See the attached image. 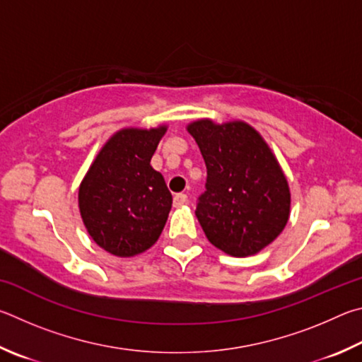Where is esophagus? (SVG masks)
Returning <instances> with one entry per match:
<instances>
[{"mask_svg":"<svg viewBox=\"0 0 362 362\" xmlns=\"http://www.w3.org/2000/svg\"><path fill=\"white\" fill-rule=\"evenodd\" d=\"M187 202V195L186 194H176L175 195V199H173V205L175 206H181V205H185Z\"/></svg>","mask_w":362,"mask_h":362,"instance_id":"1","label":"esophagus"}]
</instances>
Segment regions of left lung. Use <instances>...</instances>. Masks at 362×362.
<instances>
[{"instance_id":"1","label":"left lung","mask_w":362,"mask_h":362,"mask_svg":"<svg viewBox=\"0 0 362 362\" xmlns=\"http://www.w3.org/2000/svg\"><path fill=\"white\" fill-rule=\"evenodd\" d=\"M206 165L197 216L210 243L226 255H257L280 235L291 213L286 176L265 139L243 120L187 125Z\"/></svg>"}]
</instances>
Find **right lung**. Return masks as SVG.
<instances>
[{"instance_id":"right-lung-1","label":"right lung","mask_w":362,"mask_h":362,"mask_svg":"<svg viewBox=\"0 0 362 362\" xmlns=\"http://www.w3.org/2000/svg\"><path fill=\"white\" fill-rule=\"evenodd\" d=\"M165 132L167 125L116 132L81 182L82 223L93 242L112 256L141 255L167 223L173 199L163 176L151 167Z\"/></svg>"}]
</instances>
